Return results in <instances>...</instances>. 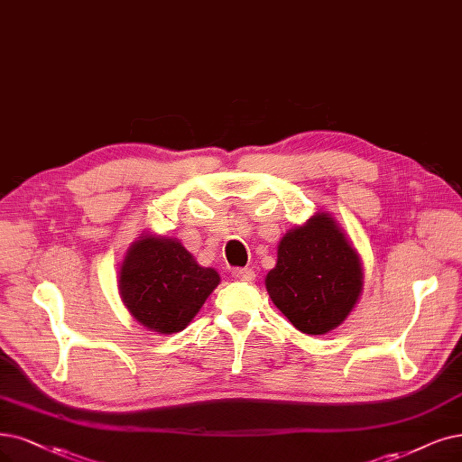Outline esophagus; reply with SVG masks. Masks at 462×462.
Listing matches in <instances>:
<instances>
[{
  "label": "esophagus",
  "instance_id": "esophagus-1",
  "mask_svg": "<svg viewBox=\"0 0 462 462\" xmlns=\"http://www.w3.org/2000/svg\"><path fill=\"white\" fill-rule=\"evenodd\" d=\"M232 278L237 282H251L254 278V272L251 268H234Z\"/></svg>",
  "mask_w": 462,
  "mask_h": 462
}]
</instances>
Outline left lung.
Here are the masks:
<instances>
[{"instance_id": "1", "label": "left lung", "mask_w": 462, "mask_h": 462, "mask_svg": "<svg viewBox=\"0 0 462 462\" xmlns=\"http://www.w3.org/2000/svg\"><path fill=\"white\" fill-rule=\"evenodd\" d=\"M364 287L360 254L329 213H316L289 230L278 263L266 274V291L278 310L306 335L338 328Z\"/></svg>"}]
</instances>
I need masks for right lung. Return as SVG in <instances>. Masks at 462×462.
Here are the masks:
<instances>
[{"label": "right lung", "instance_id": "add662e5", "mask_svg": "<svg viewBox=\"0 0 462 462\" xmlns=\"http://www.w3.org/2000/svg\"><path fill=\"white\" fill-rule=\"evenodd\" d=\"M215 268L196 263L173 237L141 236L119 268V293L131 316L150 331H182L213 293Z\"/></svg>", "mask_w": 462, "mask_h": 462}]
</instances>
